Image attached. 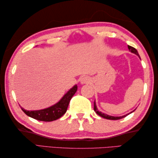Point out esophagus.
Here are the masks:
<instances>
[{
	"label": "esophagus",
	"instance_id": "1",
	"mask_svg": "<svg viewBox=\"0 0 158 158\" xmlns=\"http://www.w3.org/2000/svg\"><path fill=\"white\" fill-rule=\"evenodd\" d=\"M90 81H91V80H90L89 77L87 76H85L81 79L82 84H88V83H89Z\"/></svg>",
	"mask_w": 158,
	"mask_h": 158
}]
</instances>
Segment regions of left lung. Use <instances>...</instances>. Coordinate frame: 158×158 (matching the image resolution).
Listing matches in <instances>:
<instances>
[{
  "label": "left lung",
  "instance_id": "8db88e82",
  "mask_svg": "<svg viewBox=\"0 0 158 158\" xmlns=\"http://www.w3.org/2000/svg\"><path fill=\"white\" fill-rule=\"evenodd\" d=\"M128 49H129V50H130V51L131 52L135 54V55H136L139 56V55L138 52H137V50H136L135 48H133V47H131V46L128 45ZM94 110L95 112H96V113H97L98 115H99V116H101V117H102V118H106V119H108V120H120V119H122V118H125V117H126V116L127 115L130 114V113L134 112V110H133V111H131V112H130V113H128V114L125 115H123V116H119V117H115V116H111V115H109L105 114V113H103L100 112V111L98 110V108H97L96 103H95V102H94Z\"/></svg>",
  "mask_w": 158,
  "mask_h": 158
}]
</instances>
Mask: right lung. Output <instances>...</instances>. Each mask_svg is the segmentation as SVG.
<instances>
[{
	"instance_id": "add662e5",
	"label": "right lung",
	"mask_w": 158,
	"mask_h": 158,
	"mask_svg": "<svg viewBox=\"0 0 158 158\" xmlns=\"http://www.w3.org/2000/svg\"><path fill=\"white\" fill-rule=\"evenodd\" d=\"M77 89V86L76 85L69 90L66 94L61 98V100L56 104L52 106L38 110H27L22 108L26 115L35 120L45 122H51L60 118L62 115L65 114L69 106V102Z\"/></svg>"
}]
</instances>
